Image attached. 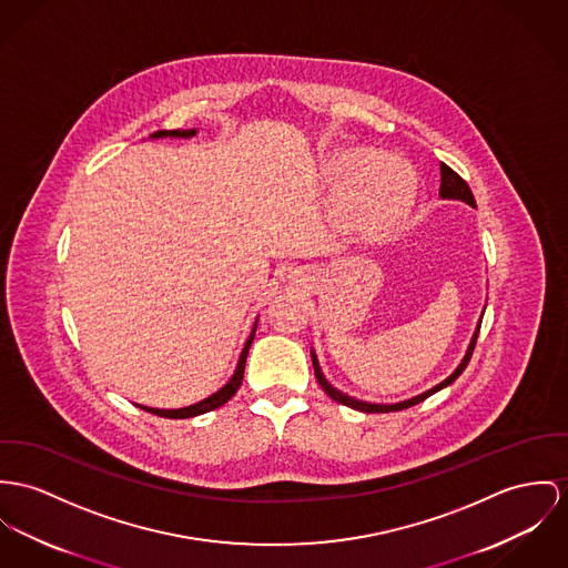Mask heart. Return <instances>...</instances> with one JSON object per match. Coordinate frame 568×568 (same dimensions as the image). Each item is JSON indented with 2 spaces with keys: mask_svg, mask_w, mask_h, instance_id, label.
<instances>
[{
  "mask_svg": "<svg viewBox=\"0 0 568 568\" xmlns=\"http://www.w3.org/2000/svg\"><path fill=\"white\" fill-rule=\"evenodd\" d=\"M358 160L356 155L342 158L333 169L335 176L346 179ZM413 192L415 179L406 164L387 155H374L361 162L349 175L344 185V205L356 229L363 233H381L406 212Z\"/></svg>",
  "mask_w": 568,
  "mask_h": 568,
  "instance_id": "b5f03b06",
  "label": "heart"
}]
</instances>
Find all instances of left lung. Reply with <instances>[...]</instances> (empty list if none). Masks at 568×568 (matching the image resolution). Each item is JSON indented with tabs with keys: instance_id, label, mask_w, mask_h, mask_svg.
Returning <instances> with one entry per match:
<instances>
[{
	"instance_id": "1",
	"label": "left lung",
	"mask_w": 568,
	"mask_h": 568,
	"mask_svg": "<svg viewBox=\"0 0 568 568\" xmlns=\"http://www.w3.org/2000/svg\"><path fill=\"white\" fill-rule=\"evenodd\" d=\"M438 194H440L443 199H460V201L469 203L471 207H476V199H474V194H471V187L467 185V181H465L463 176L458 175L456 171H452L447 164H443V162H440V190H438ZM478 333H480V328L476 331V335H474V339H471V346H469V349H467V356L463 358V363L458 365V369H456V372H454L449 378H445L440 385L433 387L430 392L422 393V395H417V397H413V399H406V402H399V404H392V406H385V404H367V402H358V399H354V397H348V395H344V393H339L337 389H333V387L326 383V378L322 376L317 361L313 358L315 378H317L320 387H322L324 392L328 393V397H333L335 402H339V404H344V406H349V408H356V410H363V413H393V410H404V408H410V406H415V404L424 402L426 397H430L433 393L440 392L443 387L452 385V383H454V381H456V378H458V376L465 372V367H467V363H469V358H471V354H474V348H476V342H478Z\"/></svg>"
}]
</instances>
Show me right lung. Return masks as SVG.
I'll return each instance as SVG.
<instances>
[{"mask_svg":"<svg viewBox=\"0 0 568 568\" xmlns=\"http://www.w3.org/2000/svg\"><path fill=\"white\" fill-rule=\"evenodd\" d=\"M196 131H155L153 135L155 138H164V135H194ZM253 337H255V331L251 333V337H248V342H246V346L242 349V354H240V361H237V367H235V374H233V378L220 389L219 393H214V395H210V397H205V399H201V402H196V404H192V406H185V408H175V410H160V408H146V406H142L146 413H153V415H158V417H169V419H187V417H196V415H203V413H210V410H214V408H219L222 404H226L235 392L240 389V385H242V378H244V365H246V356H248V348H251V344H253Z\"/></svg>","mask_w":568,"mask_h":568,"instance_id":"right-lung-1","label":"right lung"}]
</instances>
